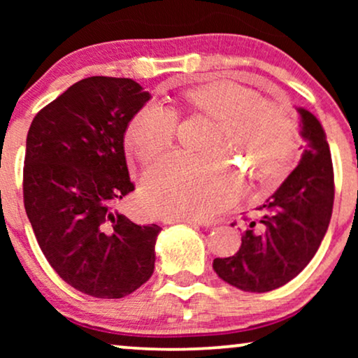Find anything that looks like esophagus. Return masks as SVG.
<instances>
[{
  "label": "esophagus",
  "instance_id": "obj_1",
  "mask_svg": "<svg viewBox=\"0 0 358 358\" xmlns=\"http://www.w3.org/2000/svg\"><path fill=\"white\" fill-rule=\"evenodd\" d=\"M164 224H173V223H190V224H205V222L197 218H184V217H164Z\"/></svg>",
  "mask_w": 358,
  "mask_h": 358
}]
</instances>
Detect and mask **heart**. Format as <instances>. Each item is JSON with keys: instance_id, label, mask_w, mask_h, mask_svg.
Wrapping results in <instances>:
<instances>
[{"instance_id": "heart-1", "label": "heart", "mask_w": 358, "mask_h": 358, "mask_svg": "<svg viewBox=\"0 0 358 358\" xmlns=\"http://www.w3.org/2000/svg\"><path fill=\"white\" fill-rule=\"evenodd\" d=\"M184 99L199 114L217 120L205 158L166 155L146 169L141 199L151 212L184 218L218 213L239 197V173L228 156L254 168L262 184L285 171L296 143L295 120L288 107L266 102L261 92L241 83L218 80L190 87ZM178 112L161 101H150L131 117L125 145L140 159L150 161L173 143Z\"/></svg>"}]
</instances>
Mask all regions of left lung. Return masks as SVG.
<instances>
[{
    "instance_id": "1",
    "label": "left lung",
    "mask_w": 358,
    "mask_h": 358,
    "mask_svg": "<svg viewBox=\"0 0 358 358\" xmlns=\"http://www.w3.org/2000/svg\"><path fill=\"white\" fill-rule=\"evenodd\" d=\"M296 112L306 143L300 163L257 208L239 251L213 261L218 277L239 290L264 293L285 285L310 264L329 227L334 203L329 145L320 120L305 107Z\"/></svg>"
}]
</instances>
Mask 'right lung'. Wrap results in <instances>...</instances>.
I'll use <instances>...</instances> for the list:
<instances>
[{
	"mask_svg": "<svg viewBox=\"0 0 358 358\" xmlns=\"http://www.w3.org/2000/svg\"><path fill=\"white\" fill-rule=\"evenodd\" d=\"M150 97L130 78H85L29 129L27 218L53 271L86 295L124 298L153 275L161 228L140 227L115 210L134 190L125 130Z\"/></svg>",
	"mask_w": 358,
	"mask_h": 358,
	"instance_id": "right-lung-1",
	"label": "right lung"
}]
</instances>
